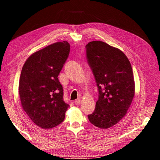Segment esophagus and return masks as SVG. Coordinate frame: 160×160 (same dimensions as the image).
<instances>
[{"instance_id":"1","label":"esophagus","mask_w":160,"mask_h":160,"mask_svg":"<svg viewBox=\"0 0 160 160\" xmlns=\"http://www.w3.org/2000/svg\"><path fill=\"white\" fill-rule=\"evenodd\" d=\"M74 103H75L76 105H79V104L81 103V101H80L79 99L75 100V101H74Z\"/></svg>"}]
</instances>
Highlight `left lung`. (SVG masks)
Wrapping results in <instances>:
<instances>
[{
    "label": "left lung",
    "instance_id": "obj_1",
    "mask_svg": "<svg viewBox=\"0 0 160 160\" xmlns=\"http://www.w3.org/2000/svg\"><path fill=\"white\" fill-rule=\"evenodd\" d=\"M85 48L99 91L95 111L88 119L95 126L106 129L117 124L132 104L135 95L132 67L122 51L106 42L91 41Z\"/></svg>",
    "mask_w": 160,
    "mask_h": 160
}]
</instances>
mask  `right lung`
Returning <instances> with one entry per match:
<instances>
[{
  "label": "right lung",
  "mask_w": 160,
  "mask_h": 160,
  "mask_svg": "<svg viewBox=\"0 0 160 160\" xmlns=\"http://www.w3.org/2000/svg\"><path fill=\"white\" fill-rule=\"evenodd\" d=\"M70 45L57 42L34 52L24 64L18 85L23 110L37 126L51 129L63 122L69 105L58 79Z\"/></svg>",
  "instance_id": "obj_1"
}]
</instances>
